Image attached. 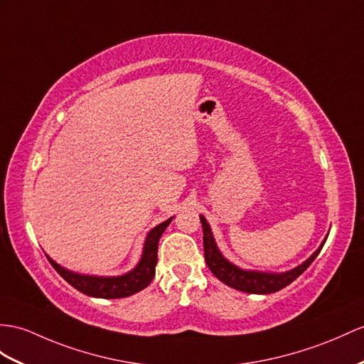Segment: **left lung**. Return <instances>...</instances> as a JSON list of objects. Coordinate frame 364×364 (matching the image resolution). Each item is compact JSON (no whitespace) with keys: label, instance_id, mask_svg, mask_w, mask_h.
<instances>
[{"label":"left lung","instance_id":"8db88e82","mask_svg":"<svg viewBox=\"0 0 364 364\" xmlns=\"http://www.w3.org/2000/svg\"><path fill=\"white\" fill-rule=\"evenodd\" d=\"M199 218H200L202 230H203V252H205V262L208 265V269L211 270V273L228 287L245 291V294H255V295L274 294V291L284 289L286 286L290 284V282H294L299 274L315 261L318 253H320L323 249L327 236H329V233H327L321 245L318 247V249L310 255L304 262H301L299 265H296V267L290 269L287 272L273 273V272L247 270V269L237 267V265H235L233 262H230L225 256L220 253L207 219L202 215Z\"/></svg>","mask_w":364,"mask_h":364}]
</instances>
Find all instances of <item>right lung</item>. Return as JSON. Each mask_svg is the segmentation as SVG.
Here are the masks:
<instances>
[{"label":"right lung","instance_id":"1","mask_svg":"<svg viewBox=\"0 0 364 364\" xmlns=\"http://www.w3.org/2000/svg\"><path fill=\"white\" fill-rule=\"evenodd\" d=\"M173 218L166 219L165 223L156 225L148 232L144 250H141V258L137 262L134 269L129 272L117 274V277H97V274H82L77 272H70L65 267H61L54 259L49 258V262L52 264L60 277H63L65 281H68L70 286L77 289L82 294L94 298H127L137 294V291L144 290L149 286V282L153 281L156 273V264H157V245L159 239H161L165 228L170 225Z\"/></svg>","mask_w":364,"mask_h":364}]
</instances>
